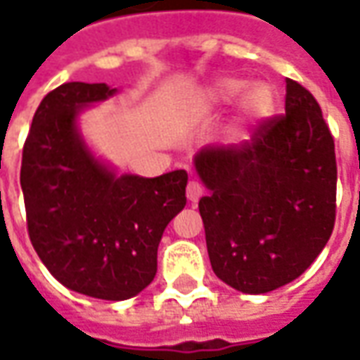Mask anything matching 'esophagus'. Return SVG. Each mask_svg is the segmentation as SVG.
Returning a JSON list of instances; mask_svg holds the SVG:
<instances>
[{
    "label": "esophagus",
    "mask_w": 360,
    "mask_h": 360,
    "mask_svg": "<svg viewBox=\"0 0 360 360\" xmlns=\"http://www.w3.org/2000/svg\"><path fill=\"white\" fill-rule=\"evenodd\" d=\"M202 196V187L196 181H188L187 185V198L191 202H198V198Z\"/></svg>",
    "instance_id": "34e87169"
}]
</instances>
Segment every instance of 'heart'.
Instances as JSON below:
<instances>
[{
    "label": "heart",
    "mask_w": 360,
    "mask_h": 360,
    "mask_svg": "<svg viewBox=\"0 0 360 360\" xmlns=\"http://www.w3.org/2000/svg\"><path fill=\"white\" fill-rule=\"evenodd\" d=\"M241 100L243 117L249 121H260L270 115L276 105V96L268 84H255L249 81L235 79V77H221L212 82L200 96V110L210 111L224 110Z\"/></svg>",
    "instance_id": "b5f03b06"
}]
</instances>
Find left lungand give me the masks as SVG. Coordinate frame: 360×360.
Here are the masks:
<instances>
[{
    "instance_id": "left-lung-1",
    "label": "left lung",
    "mask_w": 360,
    "mask_h": 360,
    "mask_svg": "<svg viewBox=\"0 0 360 360\" xmlns=\"http://www.w3.org/2000/svg\"><path fill=\"white\" fill-rule=\"evenodd\" d=\"M285 115L250 141L204 146L195 169L214 274L249 295L293 281L322 252L335 221L333 136L309 90L285 81Z\"/></svg>"
}]
</instances>
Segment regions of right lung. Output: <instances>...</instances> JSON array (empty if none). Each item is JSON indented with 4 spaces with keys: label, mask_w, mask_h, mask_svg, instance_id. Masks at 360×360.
<instances>
[{
    "label": "right lung",
    "mask_w": 360,
    "mask_h": 360,
    "mask_svg": "<svg viewBox=\"0 0 360 360\" xmlns=\"http://www.w3.org/2000/svg\"><path fill=\"white\" fill-rule=\"evenodd\" d=\"M117 92L65 82L46 94L22 148L20 188L32 247L71 291L103 301L139 295L158 270V245L185 204V169L117 175L77 127L84 108Z\"/></svg>",
    "instance_id": "obj_1"
}]
</instances>
